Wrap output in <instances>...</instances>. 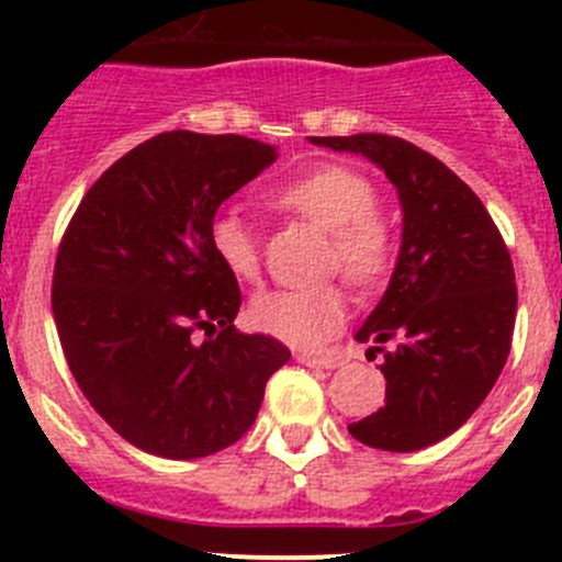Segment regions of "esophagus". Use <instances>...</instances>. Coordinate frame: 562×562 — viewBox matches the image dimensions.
I'll list each match as a JSON object with an SVG mask.
<instances>
[{"instance_id": "34e87169", "label": "esophagus", "mask_w": 562, "mask_h": 562, "mask_svg": "<svg viewBox=\"0 0 562 562\" xmlns=\"http://www.w3.org/2000/svg\"><path fill=\"white\" fill-rule=\"evenodd\" d=\"M296 361L304 367H317V370H334L339 367L337 356H317V353H296Z\"/></svg>"}]
</instances>
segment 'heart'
I'll return each mask as SVG.
<instances>
[{"instance_id":"obj_1","label":"heart","mask_w":562,"mask_h":562,"mask_svg":"<svg viewBox=\"0 0 562 562\" xmlns=\"http://www.w3.org/2000/svg\"><path fill=\"white\" fill-rule=\"evenodd\" d=\"M274 203L310 223L331 231V263L359 285H372L386 274L394 255V234L378 209V190L364 173L345 166H323L299 176L274 192ZM214 255L236 280L252 282L260 274L258 239L234 212H223L209 228ZM249 317L255 328L296 348H317L331 339L348 317L337 285L310 291H266L252 299Z\"/></svg>"}]
</instances>
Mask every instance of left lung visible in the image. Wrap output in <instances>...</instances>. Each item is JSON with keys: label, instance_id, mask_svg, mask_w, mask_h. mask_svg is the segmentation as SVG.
<instances>
[{"label": "left lung", "instance_id": "left-lung-1", "mask_svg": "<svg viewBox=\"0 0 562 562\" xmlns=\"http://www.w3.org/2000/svg\"><path fill=\"white\" fill-rule=\"evenodd\" d=\"M375 162L396 187L402 241L386 293L356 342L383 353L386 405L348 424L381 451L427 449L486 400L512 350L517 285L501 231L473 190L438 157L381 133L310 138ZM395 348L383 351L382 345Z\"/></svg>", "mask_w": 562, "mask_h": 562}]
</instances>
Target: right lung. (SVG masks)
Returning a JSON list of instances; mask_svg holds the SVG:
<instances>
[{
  "instance_id": "add662e5",
  "label": "right lung",
  "mask_w": 562,
  "mask_h": 562,
  "mask_svg": "<svg viewBox=\"0 0 562 562\" xmlns=\"http://www.w3.org/2000/svg\"><path fill=\"white\" fill-rule=\"evenodd\" d=\"M274 160L277 146L245 135H155L94 181L67 225L50 291L61 350L89 405L146 454L234 446L291 359L234 326L239 282L209 241L220 203Z\"/></svg>"
}]
</instances>
